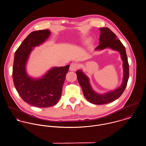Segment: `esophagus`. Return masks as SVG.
Here are the masks:
<instances>
[{"label":"esophagus","instance_id":"obj_1","mask_svg":"<svg viewBox=\"0 0 146 146\" xmlns=\"http://www.w3.org/2000/svg\"><path fill=\"white\" fill-rule=\"evenodd\" d=\"M79 65L76 63H72L70 66V70L72 71H75L78 68Z\"/></svg>","mask_w":146,"mask_h":146}]
</instances>
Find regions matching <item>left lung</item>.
I'll list each match as a JSON object with an SVG mask.
<instances>
[{"label": "left lung", "instance_id": "1", "mask_svg": "<svg viewBox=\"0 0 146 146\" xmlns=\"http://www.w3.org/2000/svg\"><path fill=\"white\" fill-rule=\"evenodd\" d=\"M101 34L100 44L96 48V50L110 48L120 53L123 62V79L120 86L117 89L104 94H99L92 88L88 77L84 74L82 70H78L76 73L78 82L81 86L84 96L90 103L94 104H104L111 103L119 98L125 90L129 77V63L126 53L125 46L118 39L116 35L108 27L100 28Z\"/></svg>", "mask_w": 146, "mask_h": 146}]
</instances>
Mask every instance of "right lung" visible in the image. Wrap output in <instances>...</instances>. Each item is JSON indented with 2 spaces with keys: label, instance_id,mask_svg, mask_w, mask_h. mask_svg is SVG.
I'll use <instances>...</instances> for the list:
<instances>
[{
  "label": "right lung",
  "instance_id": "right-lung-1",
  "mask_svg": "<svg viewBox=\"0 0 146 146\" xmlns=\"http://www.w3.org/2000/svg\"><path fill=\"white\" fill-rule=\"evenodd\" d=\"M50 35L49 30L31 33L16 51L13 62L12 77L17 92L25 102L40 108L57 104L70 67L68 64L52 67L40 78H33L27 75L26 66L31 51L45 42Z\"/></svg>",
  "mask_w": 146,
  "mask_h": 146
}]
</instances>
